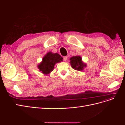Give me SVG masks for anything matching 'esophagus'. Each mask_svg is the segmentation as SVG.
<instances>
[{
  "mask_svg": "<svg viewBox=\"0 0 125 125\" xmlns=\"http://www.w3.org/2000/svg\"><path fill=\"white\" fill-rule=\"evenodd\" d=\"M67 58H68V57L67 56H64L63 57V59L64 61H66Z\"/></svg>",
  "mask_w": 125,
  "mask_h": 125,
  "instance_id": "1",
  "label": "esophagus"
}]
</instances>
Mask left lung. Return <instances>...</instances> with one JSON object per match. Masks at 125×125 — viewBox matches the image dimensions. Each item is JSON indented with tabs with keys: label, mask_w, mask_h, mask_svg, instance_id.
Listing matches in <instances>:
<instances>
[{
	"label": "left lung",
	"mask_w": 125,
	"mask_h": 125,
	"mask_svg": "<svg viewBox=\"0 0 125 125\" xmlns=\"http://www.w3.org/2000/svg\"><path fill=\"white\" fill-rule=\"evenodd\" d=\"M70 63L73 68L78 71L83 69V68L86 66L82 62V58L80 56H73L70 59Z\"/></svg>",
	"instance_id": "obj_1"
}]
</instances>
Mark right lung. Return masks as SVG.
I'll return each instance as SVG.
<instances>
[{
  "instance_id": "1",
  "label": "right lung",
  "mask_w": 125,
  "mask_h": 125,
  "mask_svg": "<svg viewBox=\"0 0 125 125\" xmlns=\"http://www.w3.org/2000/svg\"><path fill=\"white\" fill-rule=\"evenodd\" d=\"M62 61V58L58 54L49 52L44 57L42 62L38 66L39 69L42 73L48 74L54 70V66L56 63Z\"/></svg>"
}]
</instances>
